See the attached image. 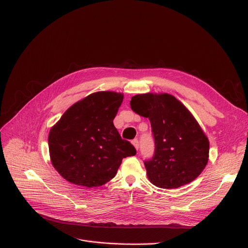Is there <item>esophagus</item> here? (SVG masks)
Here are the masks:
<instances>
[{"mask_svg": "<svg viewBox=\"0 0 248 248\" xmlns=\"http://www.w3.org/2000/svg\"><path fill=\"white\" fill-rule=\"evenodd\" d=\"M132 144L134 145V147L137 149V150H139V140H137V139H135V140H133V141H132Z\"/></svg>", "mask_w": 248, "mask_h": 248, "instance_id": "esophagus-1", "label": "esophagus"}]
</instances>
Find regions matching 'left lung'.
<instances>
[{"label": "left lung", "instance_id": "1", "mask_svg": "<svg viewBox=\"0 0 248 248\" xmlns=\"http://www.w3.org/2000/svg\"><path fill=\"white\" fill-rule=\"evenodd\" d=\"M132 109L151 122L155 154L145 161L155 186L175 189L196 179L209 158V140L183 103L168 93L132 97Z\"/></svg>", "mask_w": 248, "mask_h": 248}]
</instances>
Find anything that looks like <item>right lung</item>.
I'll return each instance as SVG.
<instances>
[{"label":"right lung","mask_w":248,"mask_h":248,"mask_svg":"<svg viewBox=\"0 0 248 248\" xmlns=\"http://www.w3.org/2000/svg\"><path fill=\"white\" fill-rule=\"evenodd\" d=\"M124 95L99 91L77 101L52 126L51 163L68 182L87 188L108 183L124 158L137 154L113 124Z\"/></svg>","instance_id":"1"}]
</instances>
